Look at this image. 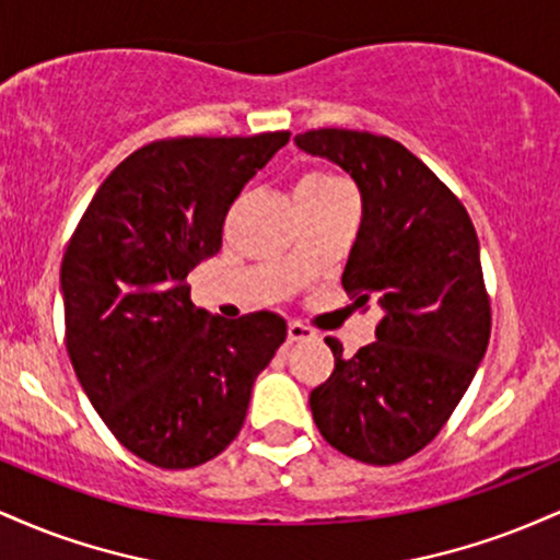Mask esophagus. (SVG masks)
Segmentation results:
<instances>
[{"label": "esophagus", "mask_w": 560, "mask_h": 560, "mask_svg": "<svg viewBox=\"0 0 560 560\" xmlns=\"http://www.w3.org/2000/svg\"><path fill=\"white\" fill-rule=\"evenodd\" d=\"M287 337H289V342H305V339L316 337V331H313L311 326L300 324V320H289Z\"/></svg>", "instance_id": "obj_1"}]
</instances>
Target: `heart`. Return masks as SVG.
<instances>
[{"label":"heart","instance_id":"heart-1","mask_svg":"<svg viewBox=\"0 0 560 560\" xmlns=\"http://www.w3.org/2000/svg\"><path fill=\"white\" fill-rule=\"evenodd\" d=\"M345 191H350V186H347L339 176H334V173H326V171L311 173V176L302 178L298 186V195H305V197H334V195H345Z\"/></svg>","mask_w":560,"mask_h":560}]
</instances>
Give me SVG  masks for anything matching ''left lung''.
<instances>
[{"mask_svg": "<svg viewBox=\"0 0 560 560\" xmlns=\"http://www.w3.org/2000/svg\"><path fill=\"white\" fill-rule=\"evenodd\" d=\"M352 176L363 218L342 287L384 311L352 358L326 337L334 371L311 392L318 432L363 464L410 458L440 434L477 374L492 329L479 240L460 199L400 141L347 128L294 137Z\"/></svg>", "mask_w": 560, "mask_h": 560, "instance_id": "1", "label": "left lung"}]
</instances>
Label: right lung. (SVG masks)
I'll return each mask as SVG.
<instances>
[{
  "label": "right lung",
  "mask_w": 560,
  "mask_h": 560,
  "mask_svg": "<svg viewBox=\"0 0 560 560\" xmlns=\"http://www.w3.org/2000/svg\"><path fill=\"white\" fill-rule=\"evenodd\" d=\"M287 141L289 131L152 141L102 182L70 236V363L115 440L147 464L195 468L223 453L287 339L276 313L218 318L186 284L221 249L231 202Z\"/></svg>",
  "instance_id": "obj_1"
}]
</instances>
